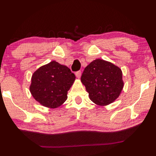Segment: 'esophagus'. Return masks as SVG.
<instances>
[{
	"label": "esophagus",
	"instance_id": "obj_1",
	"mask_svg": "<svg viewBox=\"0 0 156 156\" xmlns=\"http://www.w3.org/2000/svg\"><path fill=\"white\" fill-rule=\"evenodd\" d=\"M81 74H82L81 71H76V73H75V75H76V76L77 78H80V76H81Z\"/></svg>",
	"mask_w": 156,
	"mask_h": 156
}]
</instances>
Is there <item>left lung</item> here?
Returning <instances> with one entry per match:
<instances>
[{
	"mask_svg": "<svg viewBox=\"0 0 156 156\" xmlns=\"http://www.w3.org/2000/svg\"><path fill=\"white\" fill-rule=\"evenodd\" d=\"M81 81L89 93L90 99L101 106L114 101L123 87L121 69L101 59L93 60L85 68Z\"/></svg>",
	"mask_w": 156,
	"mask_h": 156,
	"instance_id": "obj_1",
	"label": "left lung"
}]
</instances>
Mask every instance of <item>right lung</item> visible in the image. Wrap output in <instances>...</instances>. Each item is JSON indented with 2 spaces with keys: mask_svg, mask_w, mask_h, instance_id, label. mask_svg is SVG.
<instances>
[{
  "mask_svg": "<svg viewBox=\"0 0 156 156\" xmlns=\"http://www.w3.org/2000/svg\"><path fill=\"white\" fill-rule=\"evenodd\" d=\"M75 78L69 68L54 60L34 73L30 93L44 107H58L67 99V92Z\"/></svg>",
  "mask_w": 156,
  "mask_h": 156,
  "instance_id": "1",
  "label": "right lung"
}]
</instances>
